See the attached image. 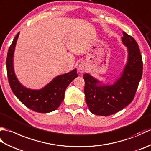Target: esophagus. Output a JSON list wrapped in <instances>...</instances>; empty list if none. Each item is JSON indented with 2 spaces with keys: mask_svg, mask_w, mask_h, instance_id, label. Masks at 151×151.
<instances>
[{
  "mask_svg": "<svg viewBox=\"0 0 151 151\" xmlns=\"http://www.w3.org/2000/svg\"><path fill=\"white\" fill-rule=\"evenodd\" d=\"M78 71L81 73H84L86 70V69H87V67H86L85 63L81 62L80 63L78 67Z\"/></svg>",
  "mask_w": 151,
  "mask_h": 151,
  "instance_id": "obj_1",
  "label": "esophagus"
}]
</instances>
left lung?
Returning <instances> with one entry per match:
<instances>
[{
	"mask_svg": "<svg viewBox=\"0 0 151 151\" xmlns=\"http://www.w3.org/2000/svg\"><path fill=\"white\" fill-rule=\"evenodd\" d=\"M122 42L127 47L128 58L120 77L105 84L88 73L84 75L86 102L92 114L108 116L133 101L143 73L142 57L136 40L124 32Z\"/></svg>",
	"mask_w": 151,
	"mask_h": 151,
	"instance_id": "left-lung-1",
	"label": "left lung"
}]
</instances>
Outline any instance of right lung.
<instances>
[{
	"mask_svg": "<svg viewBox=\"0 0 151 151\" xmlns=\"http://www.w3.org/2000/svg\"><path fill=\"white\" fill-rule=\"evenodd\" d=\"M19 35V32L13 40L6 58L7 75L12 90L19 100L32 110L38 113H49L56 110L63 101L67 87L78 76L76 69L56 76L40 89L24 87L16 76L14 67V51Z\"/></svg>",
	"mask_w": 151,
	"mask_h": 151,
	"instance_id": "obj_1",
	"label": "right lung"
}]
</instances>
